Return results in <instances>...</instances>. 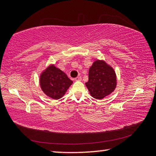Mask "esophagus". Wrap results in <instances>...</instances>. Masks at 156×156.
<instances>
[{
  "label": "esophagus",
  "mask_w": 156,
  "mask_h": 156,
  "mask_svg": "<svg viewBox=\"0 0 156 156\" xmlns=\"http://www.w3.org/2000/svg\"><path fill=\"white\" fill-rule=\"evenodd\" d=\"M81 80H82L81 76H78V77H76L75 78V80H76V81H80Z\"/></svg>",
  "instance_id": "obj_1"
}]
</instances>
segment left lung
Here are the masks:
<instances>
[{"instance_id":"8db88e82","label":"left lung","mask_w":156,"mask_h":156,"mask_svg":"<svg viewBox=\"0 0 156 156\" xmlns=\"http://www.w3.org/2000/svg\"><path fill=\"white\" fill-rule=\"evenodd\" d=\"M117 84L115 72L104 60H96L89 70V80L86 87L91 96L102 100L115 90Z\"/></svg>"}]
</instances>
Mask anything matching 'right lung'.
<instances>
[{
	"mask_svg": "<svg viewBox=\"0 0 156 156\" xmlns=\"http://www.w3.org/2000/svg\"><path fill=\"white\" fill-rule=\"evenodd\" d=\"M73 81L66 73L55 67L49 66L40 76V85L42 91L51 98L58 100L65 94Z\"/></svg>",
	"mask_w": 156,
	"mask_h": 156,
	"instance_id": "obj_1",
	"label": "right lung"
}]
</instances>
